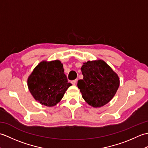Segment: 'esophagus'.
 <instances>
[{"label": "esophagus", "mask_w": 148, "mask_h": 148, "mask_svg": "<svg viewBox=\"0 0 148 148\" xmlns=\"http://www.w3.org/2000/svg\"><path fill=\"white\" fill-rule=\"evenodd\" d=\"M77 81V79H75V80L72 81H71V83H72V84H73V85H75V84H76Z\"/></svg>", "instance_id": "obj_1"}]
</instances>
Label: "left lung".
I'll use <instances>...</instances> for the list:
<instances>
[{
	"mask_svg": "<svg viewBox=\"0 0 148 148\" xmlns=\"http://www.w3.org/2000/svg\"><path fill=\"white\" fill-rule=\"evenodd\" d=\"M83 79L77 81L83 99L93 108H100L112 99L119 86V78L102 60L83 63Z\"/></svg>",
	"mask_w": 148,
	"mask_h": 148,
	"instance_id": "left-lung-1",
	"label": "left lung"
}]
</instances>
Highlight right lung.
Returning a JSON list of instances; mask_svg holds the SVG:
<instances>
[{"label":"right lung","mask_w":148,"mask_h":148,"mask_svg":"<svg viewBox=\"0 0 148 148\" xmlns=\"http://www.w3.org/2000/svg\"><path fill=\"white\" fill-rule=\"evenodd\" d=\"M27 85L34 99L42 105L53 107L72 84L68 83L62 62L56 60L40 62L28 77Z\"/></svg>","instance_id":"add662e5"}]
</instances>
